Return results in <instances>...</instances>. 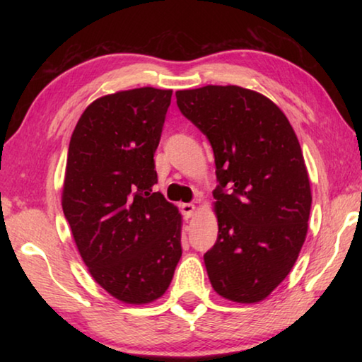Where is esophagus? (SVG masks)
I'll return each mask as SVG.
<instances>
[{
	"label": "esophagus",
	"mask_w": 362,
	"mask_h": 362,
	"mask_svg": "<svg viewBox=\"0 0 362 362\" xmlns=\"http://www.w3.org/2000/svg\"><path fill=\"white\" fill-rule=\"evenodd\" d=\"M180 209H182L183 216H185L187 218H189V217L193 216V212H194L196 207H194V204H192V203H185V204L180 206Z\"/></svg>",
	"instance_id": "1"
}]
</instances>
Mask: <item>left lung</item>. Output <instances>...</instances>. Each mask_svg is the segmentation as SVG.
<instances>
[{
	"instance_id": "8db88e82",
	"label": "left lung",
	"mask_w": 362,
	"mask_h": 362,
	"mask_svg": "<svg viewBox=\"0 0 362 362\" xmlns=\"http://www.w3.org/2000/svg\"><path fill=\"white\" fill-rule=\"evenodd\" d=\"M175 97L216 158L218 236L204 254L211 284L233 302H260L289 274L308 230L310 180L296 132L272 100L240 86Z\"/></svg>"
}]
</instances>
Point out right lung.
<instances>
[{
    "label": "right lung",
    "instance_id": "add662e5",
    "mask_svg": "<svg viewBox=\"0 0 362 362\" xmlns=\"http://www.w3.org/2000/svg\"><path fill=\"white\" fill-rule=\"evenodd\" d=\"M170 97L155 88L100 97L84 110L69 146L65 218L93 278L126 303L161 297L182 257L180 214L153 192Z\"/></svg>",
    "mask_w": 362,
    "mask_h": 362
}]
</instances>
